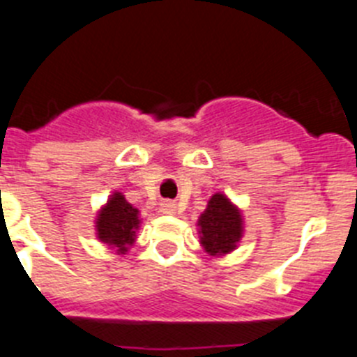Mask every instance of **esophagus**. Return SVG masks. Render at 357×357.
Segmentation results:
<instances>
[{
  "label": "esophagus",
  "mask_w": 357,
  "mask_h": 357,
  "mask_svg": "<svg viewBox=\"0 0 357 357\" xmlns=\"http://www.w3.org/2000/svg\"><path fill=\"white\" fill-rule=\"evenodd\" d=\"M175 209H176V204L172 200H164L162 204H160V211H162L164 214H173L175 213Z\"/></svg>",
  "instance_id": "34e87169"
}]
</instances>
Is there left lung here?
I'll return each mask as SVG.
<instances>
[{"instance_id":"obj_1","label":"left lung","mask_w":357,"mask_h":357,"mask_svg":"<svg viewBox=\"0 0 357 357\" xmlns=\"http://www.w3.org/2000/svg\"><path fill=\"white\" fill-rule=\"evenodd\" d=\"M202 245L211 255L234 250L241 238V216L223 195H214L200 216Z\"/></svg>"}]
</instances>
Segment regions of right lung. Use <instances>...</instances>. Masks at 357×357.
Wrapping results in <instances>:
<instances>
[{
    "instance_id": "right-lung-1",
    "label": "right lung",
    "mask_w": 357,
    "mask_h": 357,
    "mask_svg": "<svg viewBox=\"0 0 357 357\" xmlns=\"http://www.w3.org/2000/svg\"><path fill=\"white\" fill-rule=\"evenodd\" d=\"M137 225V209H134L123 195L116 193L98 216V238L112 247H119V252H125L127 245L134 241Z\"/></svg>"
}]
</instances>
